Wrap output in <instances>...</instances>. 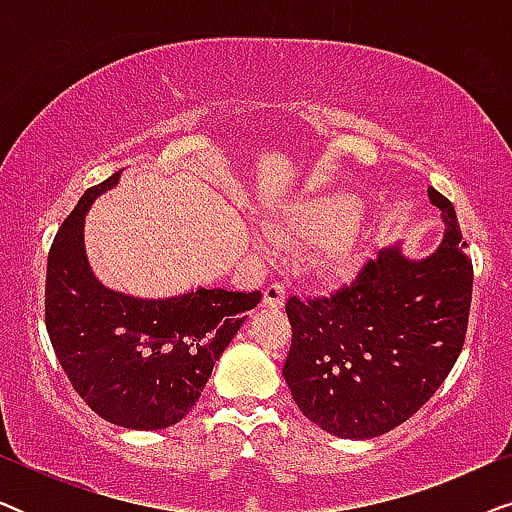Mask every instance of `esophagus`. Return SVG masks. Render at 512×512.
<instances>
[{"mask_svg":"<svg viewBox=\"0 0 512 512\" xmlns=\"http://www.w3.org/2000/svg\"><path fill=\"white\" fill-rule=\"evenodd\" d=\"M284 298H286V289L282 284H270L268 289L263 291V307H268V310H279V307L284 305Z\"/></svg>","mask_w":512,"mask_h":512,"instance_id":"1","label":"esophagus"}]
</instances>
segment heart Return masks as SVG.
<instances>
[{
	"mask_svg": "<svg viewBox=\"0 0 512 512\" xmlns=\"http://www.w3.org/2000/svg\"><path fill=\"white\" fill-rule=\"evenodd\" d=\"M361 202L349 193H328L303 198L286 205L270 223V235L284 247L300 242H328L326 261L345 272L354 265V249L347 237H340L359 221Z\"/></svg>",
	"mask_w": 512,
	"mask_h": 512,
	"instance_id": "b5f03b06",
	"label": "heart"
}]
</instances>
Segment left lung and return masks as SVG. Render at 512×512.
Instances as JSON below:
<instances>
[{
    "instance_id": "left-lung-1",
    "label": "left lung",
    "mask_w": 512,
    "mask_h": 512,
    "mask_svg": "<svg viewBox=\"0 0 512 512\" xmlns=\"http://www.w3.org/2000/svg\"><path fill=\"white\" fill-rule=\"evenodd\" d=\"M445 233L415 256L394 242L331 298H289L284 380L300 412L338 438H375L415 415L464 347L473 265L452 202L436 188Z\"/></svg>"
}]
</instances>
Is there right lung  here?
<instances>
[{"label": "right lung", "instance_id": "add662e5", "mask_svg": "<svg viewBox=\"0 0 512 512\" xmlns=\"http://www.w3.org/2000/svg\"><path fill=\"white\" fill-rule=\"evenodd\" d=\"M121 172L88 188L55 235L46 270V331L90 410L137 431H160L193 410L214 363L261 293L191 289L139 298L102 284L86 254V214Z\"/></svg>", "mask_w": 512, "mask_h": 512}]
</instances>
